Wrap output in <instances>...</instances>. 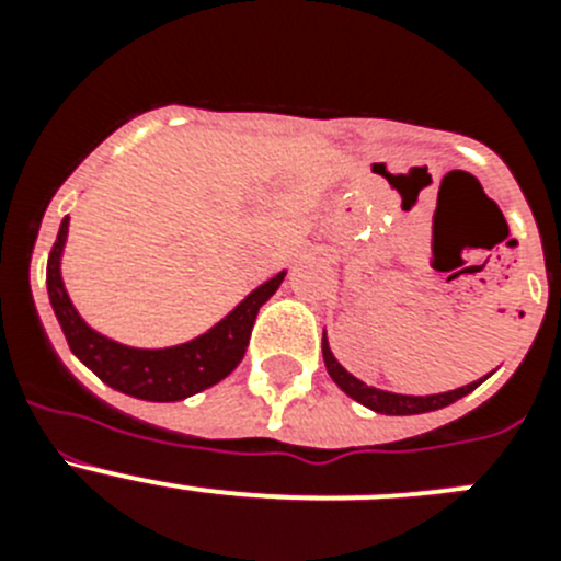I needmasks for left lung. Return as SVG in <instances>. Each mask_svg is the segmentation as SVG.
<instances>
[{
	"label": "left lung",
	"instance_id": "left-lung-1",
	"mask_svg": "<svg viewBox=\"0 0 561 561\" xmlns=\"http://www.w3.org/2000/svg\"><path fill=\"white\" fill-rule=\"evenodd\" d=\"M323 359H325V370H329L331 379L340 385L342 393H348L351 399L359 401V404H365V408H370L374 413H385V415H419V413H433V410H440L447 408V404H453V401L463 399L466 393H472L474 388H478L480 381H469V385H463V388L458 390H449V393H435V396H401V393H390V390H379V388H370V385H365V381H359L356 376H351L348 370L342 368L340 362L334 359V354H331L329 342H325V334H323Z\"/></svg>",
	"mask_w": 561,
	"mask_h": 561
}]
</instances>
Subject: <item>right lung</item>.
Returning <instances> with one entry per match:
<instances>
[{"mask_svg":"<svg viewBox=\"0 0 561 561\" xmlns=\"http://www.w3.org/2000/svg\"><path fill=\"white\" fill-rule=\"evenodd\" d=\"M67 232L69 216H64L56 244L47 257V295L69 342V351L98 379L106 381L108 388L142 401H182L230 376L238 362L244 359L257 309L275 295L286 277V272H277L266 284L252 289L221 323L196 340L171 348H131L89 329L69 300L61 280V252L67 244Z\"/></svg>","mask_w":561,"mask_h":561,"instance_id":"right-lung-1","label":"right lung"}]
</instances>
